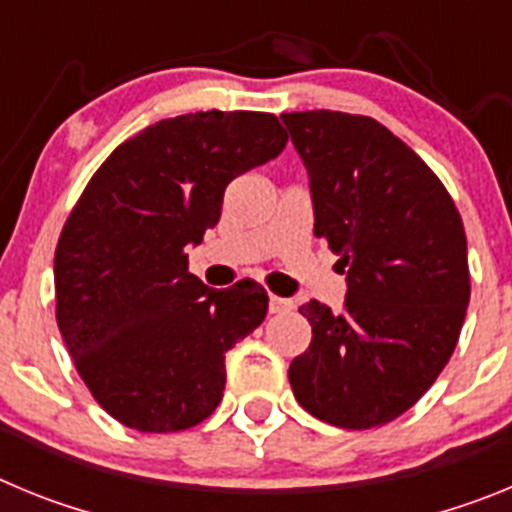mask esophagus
Wrapping results in <instances>:
<instances>
[{
    "label": "esophagus",
    "instance_id": "obj_1",
    "mask_svg": "<svg viewBox=\"0 0 512 512\" xmlns=\"http://www.w3.org/2000/svg\"><path fill=\"white\" fill-rule=\"evenodd\" d=\"M269 310L274 312V315H282V312H289V310H292V300H284V297L269 295Z\"/></svg>",
    "mask_w": 512,
    "mask_h": 512
}]
</instances>
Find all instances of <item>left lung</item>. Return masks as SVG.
I'll return each instance as SVG.
<instances>
[{
    "label": "left lung",
    "instance_id": "obj_1",
    "mask_svg": "<svg viewBox=\"0 0 512 512\" xmlns=\"http://www.w3.org/2000/svg\"><path fill=\"white\" fill-rule=\"evenodd\" d=\"M310 176L315 235L346 271L343 312L310 300L312 341L289 364L310 415L364 431L410 410L449 364L469 305L467 235L451 194L382 122L282 115Z\"/></svg>",
    "mask_w": 512,
    "mask_h": 512
}]
</instances>
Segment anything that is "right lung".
I'll return each mask as SVG.
<instances>
[{"instance_id":"obj_1","label":"right lung","mask_w":512,"mask_h":512,"mask_svg":"<svg viewBox=\"0 0 512 512\" xmlns=\"http://www.w3.org/2000/svg\"><path fill=\"white\" fill-rule=\"evenodd\" d=\"M269 112H189L140 130L89 179L53 259L56 320L94 400L143 433L215 413L225 354L259 328L269 295L253 279L212 289L187 246L215 228L225 187L277 158Z\"/></svg>"}]
</instances>
